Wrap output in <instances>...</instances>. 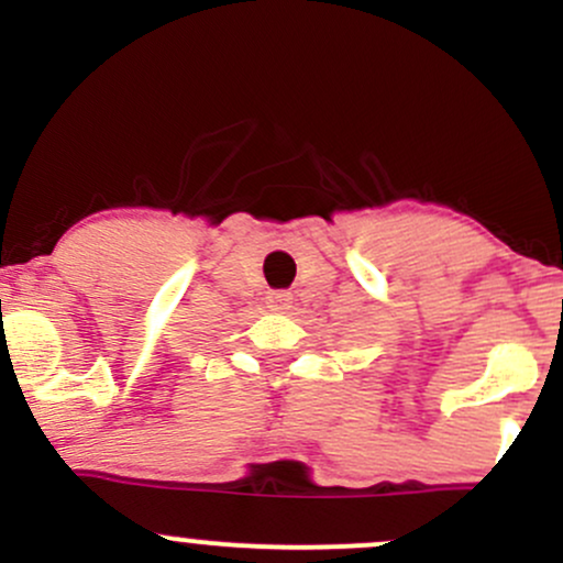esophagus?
I'll list each match as a JSON object with an SVG mask.
<instances>
[{"mask_svg":"<svg viewBox=\"0 0 563 563\" xmlns=\"http://www.w3.org/2000/svg\"><path fill=\"white\" fill-rule=\"evenodd\" d=\"M290 303H294V296H290L288 290H273V294L267 296V307L273 309V312H286Z\"/></svg>","mask_w":563,"mask_h":563,"instance_id":"34e87169","label":"esophagus"}]
</instances>
